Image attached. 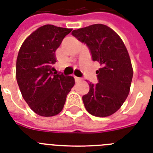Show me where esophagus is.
<instances>
[{"label":"esophagus","instance_id":"esophagus-1","mask_svg":"<svg viewBox=\"0 0 153 153\" xmlns=\"http://www.w3.org/2000/svg\"><path fill=\"white\" fill-rule=\"evenodd\" d=\"M74 80H75V82H78L81 81L82 79H81V78H79V77L74 76Z\"/></svg>","mask_w":153,"mask_h":153}]
</instances>
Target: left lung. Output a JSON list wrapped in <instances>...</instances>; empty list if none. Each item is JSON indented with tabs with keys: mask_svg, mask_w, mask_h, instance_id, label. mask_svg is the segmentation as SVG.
<instances>
[{
	"mask_svg": "<svg viewBox=\"0 0 153 153\" xmlns=\"http://www.w3.org/2000/svg\"><path fill=\"white\" fill-rule=\"evenodd\" d=\"M72 35L90 49L93 61L102 66L98 82H90L88 94L82 96L87 111L95 117H108L118 110L128 97L133 67L128 51L118 35L106 25H92L74 30Z\"/></svg>",
	"mask_w": 153,
	"mask_h": 153,
	"instance_id": "8db88e82",
	"label": "left lung"
}]
</instances>
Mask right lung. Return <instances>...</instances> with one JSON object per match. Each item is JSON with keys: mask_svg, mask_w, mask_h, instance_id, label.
<instances>
[{"mask_svg": "<svg viewBox=\"0 0 153 153\" xmlns=\"http://www.w3.org/2000/svg\"><path fill=\"white\" fill-rule=\"evenodd\" d=\"M71 28L46 25L25 39L16 59V77L25 102L36 114L52 117L62 111L74 85L72 76L53 73L55 51Z\"/></svg>", "mask_w": 153, "mask_h": 153, "instance_id": "1", "label": "right lung"}]
</instances>
